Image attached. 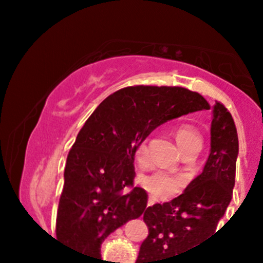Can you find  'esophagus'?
Returning <instances> with one entry per match:
<instances>
[{
  "label": "esophagus",
  "mask_w": 263,
  "mask_h": 263,
  "mask_svg": "<svg viewBox=\"0 0 263 263\" xmlns=\"http://www.w3.org/2000/svg\"><path fill=\"white\" fill-rule=\"evenodd\" d=\"M153 204H154V201H152V200H148L147 205H153Z\"/></svg>",
  "instance_id": "1"
}]
</instances>
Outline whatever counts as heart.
<instances>
[{
	"instance_id": "1",
	"label": "heart",
	"mask_w": 263,
	"mask_h": 263,
	"mask_svg": "<svg viewBox=\"0 0 263 263\" xmlns=\"http://www.w3.org/2000/svg\"><path fill=\"white\" fill-rule=\"evenodd\" d=\"M175 137L183 154L187 152H196V150L199 152L203 145L200 133L191 125H180L176 127ZM146 150H147L146 139H143L136 147L137 159L142 160L145 158ZM138 182L155 199H168L178 194L182 187V180L178 176H174L160 170L143 174L139 176Z\"/></svg>"
}]
</instances>
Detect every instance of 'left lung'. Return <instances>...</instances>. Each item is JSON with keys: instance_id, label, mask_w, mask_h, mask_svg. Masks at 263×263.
Returning a JSON list of instances; mask_svg holds the SVG:
<instances>
[{"instance_id": "left-lung-1", "label": "left lung", "mask_w": 263, "mask_h": 263, "mask_svg": "<svg viewBox=\"0 0 263 263\" xmlns=\"http://www.w3.org/2000/svg\"><path fill=\"white\" fill-rule=\"evenodd\" d=\"M238 136L232 115L216 101L211 124V153L203 173L182 195L143 212L148 236L136 263H175L212 237L232 200ZM216 234V233H215Z\"/></svg>"}]
</instances>
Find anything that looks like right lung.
Returning <instances> with one entry per match:
<instances>
[{
	"label": "right lung",
	"mask_w": 263,
	"mask_h": 263,
	"mask_svg": "<svg viewBox=\"0 0 263 263\" xmlns=\"http://www.w3.org/2000/svg\"><path fill=\"white\" fill-rule=\"evenodd\" d=\"M203 109H210L206 100L182 87L136 85L106 97L67 157L57 240L101 259L103 241L147 205L145 190L133 187L138 143L167 121Z\"/></svg>",
	"instance_id": "right-lung-1"
}]
</instances>
